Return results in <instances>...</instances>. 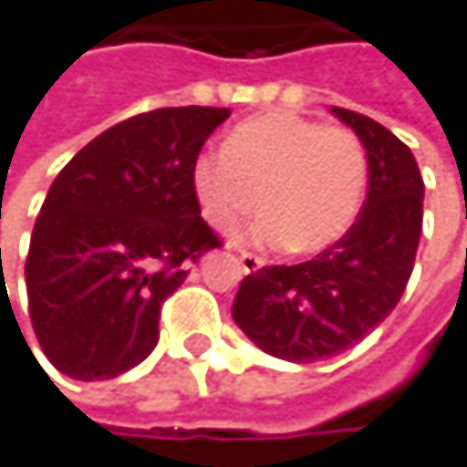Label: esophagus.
<instances>
[{
  "label": "esophagus",
  "instance_id": "obj_1",
  "mask_svg": "<svg viewBox=\"0 0 467 467\" xmlns=\"http://www.w3.org/2000/svg\"><path fill=\"white\" fill-rule=\"evenodd\" d=\"M241 265H244V271L246 274H257V271H263L265 268V260L263 257H257V254H249V252H241Z\"/></svg>",
  "mask_w": 467,
  "mask_h": 467
}]
</instances>
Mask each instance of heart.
<instances>
[{"mask_svg":"<svg viewBox=\"0 0 467 467\" xmlns=\"http://www.w3.org/2000/svg\"><path fill=\"white\" fill-rule=\"evenodd\" d=\"M367 150L356 130L293 111H268L232 128L221 152L196 158L191 185L204 221L232 235L265 210L254 238L317 254L339 244L367 191Z\"/></svg>","mask_w":467,"mask_h":467,"instance_id":"heart-1","label":"heart"}]
</instances>
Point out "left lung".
<instances>
[{
  "label": "left lung",
  "instance_id": "left-lung-1",
  "mask_svg": "<svg viewBox=\"0 0 467 467\" xmlns=\"http://www.w3.org/2000/svg\"><path fill=\"white\" fill-rule=\"evenodd\" d=\"M331 111L364 141V210L315 260L249 274L232 304L238 328L260 350L293 364L331 358L378 328L408 287L421 238L424 180L410 147L372 117Z\"/></svg>",
  "mask_w": 467,
  "mask_h": 467
}]
</instances>
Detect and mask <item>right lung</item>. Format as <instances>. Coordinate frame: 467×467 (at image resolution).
Here are the masks:
<instances>
[{
  "label": "right lung",
  "instance_id": "add662e5",
  "mask_svg": "<svg viewBox=\"0 0 467 467\" xmlns=\"http://www.w3.org/2000/svg\"><path fill=\"white\" fill-rule=\"evenodd\" d=\"M229 109L171 106L95 136L51 182L26 254V298L46 358L73 380H111L158 345L182 263L221 246L191 171Z\"/></svg>",
  "mask_w": 467,
  "mask_h": 467
}]
</instances>
